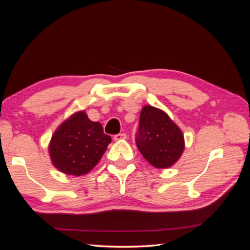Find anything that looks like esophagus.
<instances>
[{
    "instance_id": "34e87169",
    "label": "esophagus",
    "mask_w": 250,
    "mask_h": 250,
    "mask_svg": "<svg viewBox=\"0 0 250 250\" xmlns=\"http://www.w3.org/2000/svg\"><path fill=\"white\" fill-rule=\"evenodd\" d=\"M115 141H122V140H126L127 139V134L126 133H119L115 135Z\"/></svg>"
}]
</instances>
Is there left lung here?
I'll list each match as a JSON object with an SVG mask.
<instances>
[{
    "label": "left lung",
    "instance_id": "8db88e82",
    "mask_svg": "<svg viewBox=\"0 0 250 250\" xmlns=\"http://www.w3.org/2000/svg\"><path fill=\"white\" fill-rule=\"evenodd\" d=\"M135 143L144 158L158 169L170 168L185 149L180 128L165 111L150 105L141 111Z\"/></svg>",
    "mask_w": 250,
    "mask_h": 250
}]
</instances>
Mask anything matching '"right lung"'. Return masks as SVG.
<instances>
[{"label": "right lung", "mask_w": 250, "mask_h": 250, "mask_svg": "<svg viewBox=\"0 0 250 250\" xmlns=\"http://www.w3.org/2000/svg\"><path fill=\"white\" fill-rule=\"evenodd\" d=\"M99 122H93L81 110L75 112L55 130L49 145L52 164L67 175H85L99 163L108 144Z\"/></svg>", "instance_id": "obj_1"}]
</instances>
